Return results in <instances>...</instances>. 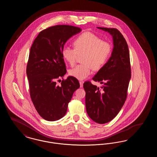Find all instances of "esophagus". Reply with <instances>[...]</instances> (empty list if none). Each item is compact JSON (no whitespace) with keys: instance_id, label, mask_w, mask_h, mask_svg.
Returning <instances> with one entry per match:
<instances>
[{"instance_id":"esophagus-1","label":"esophagus","mask_w":157,"mask_h":157,"mask_svg":"<svg viewBox=\"0 0 157 157\" xmlns=\"http://www.w3.org/2000/svg\"><path fill=\"white\" fill-rule=\"evenodd\" d=\"M83 83H84V81H79L80 86H81V87H82V86H83Z\"/></svg>"}]
</instances>
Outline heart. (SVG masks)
<instances>
[{
  "mask_svg": "<svg viewBox=\"0 0 157 157\" xmlns=\"http://www.w3.org/2000/svg\"><path fill=\"white\" fill-rule=\"evenodd\" d=\"M74 48L65 46L62 51L64 60L70 65H75L78 55H83V64L79 65L69 71L70 76L83 80L90 75L92 69H101L106 63L112 52L111 44L102 40L93 33L86 32L77 37L74 42Z\"/></svg>",
  "mask_w": 157,
  "mask_h": 157,
  "instance_id": "obj_1",
  "label": "heart"
}]
</instances>
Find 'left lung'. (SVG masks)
Listing matches in <instances>:
<instances>
[{
	"mask_svg": "<svg viewBox=\"0 0 157 157\" xmlns=\"http://www.w3.org/2000/svg\"><path fill=\"white\" fill-rule=\"evenodd\" d=\"M112 36L111 56L92 79L103 84L101 89L90 81L83 83L85 105L90 118L98 124L112 121L125 103L131 77L129 49L127 42L115 28L98 27Z\"/></svg>",
	"mask_w": 157,
	"mask_h": 157,
	"instance_id": "obj_1",
	"label": "left lung"
}]
</instances>
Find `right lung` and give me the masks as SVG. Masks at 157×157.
<instances>
[{"instance_id": "right-lung-1", "label": "right lung", "mask_w": 157, "mask_h": 157, "mask_svg": "<svg viewBox=\"0 0 157 157\" xmlns=\"http://www.w3.org/2000/svg\"><path fill=\"white\" fill-rule=\"evenodd\" d=\"M81 31L70 25L51 26L39 33L30 48L26 67L30 98L39 115L46 121L64 117L74 92L80 87L78 80L71 76L60 85L56 81L67 73L62 55L64 45Z\"/></svg>"}]
</instances>
